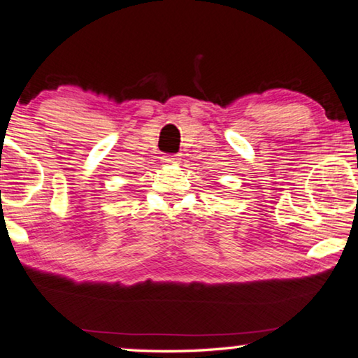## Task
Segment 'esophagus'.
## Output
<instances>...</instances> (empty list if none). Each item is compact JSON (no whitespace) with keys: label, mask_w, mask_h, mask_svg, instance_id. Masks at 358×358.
<instances>
[{"label":"esophagus","mask_w":358,"mask_h":358,"mask_svg":"<svg viewBox=\"0 0 358 358\" xmlns=\"http://www.w3.org/2000/svg\"><path fill=\"white\" fill-rule=\"evenodd\" d=\"M162 161L165 164H177L178 162V156H177V154H169V156H164Z\"/></svg>","instance_id":"1"}]
</instances>
